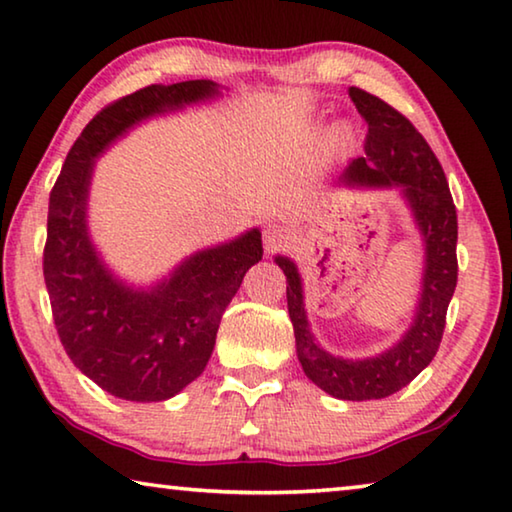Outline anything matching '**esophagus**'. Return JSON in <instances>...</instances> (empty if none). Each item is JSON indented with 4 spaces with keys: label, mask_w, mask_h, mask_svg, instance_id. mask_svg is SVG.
I'll return each instance as SVG.
<instances>
[{
    "label": "esophagus",
    "mask_w": 512,
    "mask_h": 512,
    "mask_svg": "<svg viewBox=\"0 0 512 512\" xmlns=\"http://www.w3.org/2000/svg\"><path fill=\"white\" fill-rule=\"evenodd\" d=\"M290 242V233L283 229L279 224H270L263 229V245H265V254H274V251H281L283 247H288Z\"/></svg>",
    "instance_id": "obj_1"
}]
</instances>
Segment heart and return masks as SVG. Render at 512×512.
Here are the masks:
<instances>
[{"label": "heart", "instance_id": "heart-1", "mask_svg": "<svg viewBox=\"0 0 512 512\" xmlns=\"http://www.w3.org/2000/svg\"><path fill=\"white\" fill-rule=\"evenodd\" d=\"M347 138H349V131L345 127H340L338 131H335V140H338V142H345Z\"/></svg>", "mask_w": 512, "mask_h": 512}]
</instances>
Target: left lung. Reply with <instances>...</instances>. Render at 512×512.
<instances>
[{
  "label": "left lung",
  "mask_w": 512,
  "mask_h": 512,
  "mask_svg": "<svg viewBox=\"0 0 512 512\" xmlns=\"http://www.w3.org/2000/svg\"><path fill=\"white\" fill-rule=\"evenodd\" d=\"M349 97L367 122V138L365 156L354 158L345 167L340 183L367 188L399 186L406 197L424 240V276L415 320L404 338L379 356L335 358L317 345L308 326L297 265L288 256H276L274 261L288 281V313L306 376L331 397L367 401L390 397L406 388L438 354L447 308L458 281V217L445 170L413 122L383 99L356 86L349 88Z\"/></svg>",
  "instance_id": "obj_1"
}]
</instances>
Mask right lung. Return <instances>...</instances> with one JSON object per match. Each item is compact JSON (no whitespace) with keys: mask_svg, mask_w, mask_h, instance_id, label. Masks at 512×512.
<instances>
[{"mask_svg":"<svg viewBox=\"0 0 512 512\" xmlns=\"http://www.w3.org/2000/svg\"><path fill=\"white\" fill-rule=\"evenodd\" d=\"M197 79L147 86L104 106L81 131L49 192L43 272L67 356L113 397L170 399L204 372L222 313L251 265L263 258L261 231L186 258L154 288L115 279L92 247L86 224L95 158L147 117L217 95Z\"/></svg>","mask_w":512,"mask_h":512,"instance_id":"add662e5","label":"right lung"}]
</instances>
